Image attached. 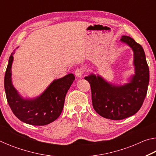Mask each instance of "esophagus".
<instances>
[{"label":"esophagus","instance_id":"esophagus-1","mask_svg":"<svg viewBox=\"0 0 156 156\" xmlns=\"http://www.w3.org/2000/svg\"><path fill=\"white\" fill-rule=\"evenodd\" d=\"M84 73V70L82 68H77L75 70V75L78 78H80Z\"/></svg>","mask_w":156,"mask_h":156}]
</instances>
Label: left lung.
Returning <instances> with one entry per match:
<instances>
[{
    "mask_svg": "<svg viewBox=\"0 0 156 156\" xmlns=\"http://www.w3.org/2000/svg\"><path fill=\"white\" fill-rule=\"evenodd\" d=\"M121 41L128 44L134 52L136 74L131 83L118 87L100 76L84 78L90 83L94 110L102 117L115 120L125 119L138 112L147 96L149 82V66L142 47L129 36H122Z\"/></svg>",
    "mask_w": 156,
    "mask_h": 156,
    "instance_id": "8db88e82",
    "label": "left lung"
}]
</instances>
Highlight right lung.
Here are the masks:
<instances>
[{
	"instance_id": "add662e5",
	"label": "right lung",
	"mask_w": 156,
	"mask_h": 156,
	"mask_svg": "<svg viewBox=\"0 0 156 156\" xmlns=\"http://www.w3.org/2000/svg\"><path fill=\"white\" fill-rule=\"evenodd\" d=\"M12 62L13 53L5 72L4 86L7 102L14 114L22 122L31 125L43 126L56 120L61 114L66 94L75 80L74 75L69 73L55 80L37 98L24 100L12 84Z\"/></svg>"
}]
</instances>
